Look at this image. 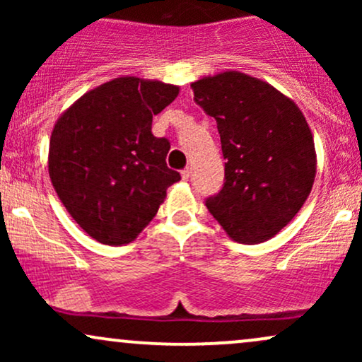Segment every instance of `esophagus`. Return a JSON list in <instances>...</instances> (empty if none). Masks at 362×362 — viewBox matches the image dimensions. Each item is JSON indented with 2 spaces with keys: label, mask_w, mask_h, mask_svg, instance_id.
<instances>
[{
  "label": "esophagus",
  "mask_w": 362,
  "mask_h": 362,
  "mask_svg": "<svg viewBox=\"0 0 362 362\" xmlns=\"http://www.w3.org/2000/svg\"><path fill=\"white\" fill-rule=\"evenodd\" d=\"M189 177H190V170L189 168L182 170V178H184V180H189Z\"/></svg>",
  "instance_id": "obj_1"
}]
</instances>
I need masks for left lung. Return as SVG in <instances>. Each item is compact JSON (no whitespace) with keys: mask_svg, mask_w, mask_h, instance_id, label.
<instances>
[{"mask_svg":"<svg viewBox=\"0 0 362 362\" xmlns=\"http://www.w3.org/2000/svg\"><path fill=\"white\" fill-rule=\"evenodd\" d=\"M190 86L195 103L216 119L226 160V182L207 209L235 242H267L313 187L317 153L308 122L289 97L245 73L224 71Z\"/></svg>","mask_w":362,"mask_h":362,"instance_id":"obj_1","label":"left lung"}]
</instances>
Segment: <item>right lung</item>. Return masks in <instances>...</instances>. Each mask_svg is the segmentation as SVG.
<instances>
[{
	"label": "right lung",
	"instance_id": "add662e5",
	"mask_svg": "<svg viewBox=\"0 0 362 362\" xmlns=\"http://www.w3.org/2000/svg\"><path fill=\"white\" fill-rule=\"evenodd\" d=\"M178 86L122 76L86 91L54 124L49 177L66 211L103 245L134 242L180 173L167 167L168 139L155 138L153 115Z\"/></svg>",
	"mask_w": 362,
	"mask_h": 362
}]
</instances>
